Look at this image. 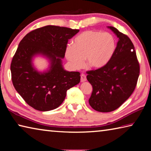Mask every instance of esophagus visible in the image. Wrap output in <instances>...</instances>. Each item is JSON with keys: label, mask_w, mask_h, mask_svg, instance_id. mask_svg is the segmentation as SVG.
<instances>
[{"label": "esophagus", "mask_w": 151, "mask_h": 151, "mask_svg": "<svg viewBox=\"0 0 151 151\" xmlns=\"http://www.w3.org/2000/svg\"><path fill=\"white\" fill-rule=\"evenodd\" d=\"M86 81V77L85 74H81V81L83 83V82H85Z\"/></svg>", "instance_id": "esophagus-1"}]
</instances>
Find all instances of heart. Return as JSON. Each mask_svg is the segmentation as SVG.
Returning <instances> with one entry per match:
<instances>
[{"instance_id": "1", "label": "heart", "mask_w": 151, "mask_h": 151, "mask_svg": "<svg viewBox=\"0 0 151 151\" xmlns=\"http://www.w3.org/2000/svg\"><path fill=\"white\" fill-rule=\"evenodd\" d=\"M115 50V40L111 33L87 30L75 38L73 45H68L65 57L75 69L84 65L85 57L87 65L101 68L111 59Z\"/></svg>"}]
</instances>
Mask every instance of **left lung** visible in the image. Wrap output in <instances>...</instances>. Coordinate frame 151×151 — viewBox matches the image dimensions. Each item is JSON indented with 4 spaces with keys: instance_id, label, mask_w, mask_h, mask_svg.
Returning a JSON list of instances; mask_svg holds the SVG:
<instances>
[{
    "instance_id": "8db88e82",
    "label": "left lung",
    "mask_w": 151,
    "mask_h": 151,
    "mask_svg": "<svg viewBox=\"0 0 151 151\" xmlns=\"http://www.w3.org/2000/svg\"><path fill=\"white\" fill-rule=\"evenodd\" d=\"M119 38L113 55L105 65L86 72L93 86L89 104L96 111L108 112L121 106L134 91L140 66L134 47L128 36L108 27Z\"/></svg>"
}]
</instances>
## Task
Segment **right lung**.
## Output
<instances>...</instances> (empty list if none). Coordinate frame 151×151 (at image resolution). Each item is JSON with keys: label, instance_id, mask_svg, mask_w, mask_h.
Returning <instances> with one entry per match:
<instances>
[{"label": "right lung", "instance_id": "right-lung-1", "mask_svg": "<svg viewBox=\"0 0 151 151\" xmlns=\"http://www.w3.org/2000/svg\"><path fill=\"white\" fill-rule=\"evenodd\" d=\"M78 32L48 25L28 33L20 42L11 65L12 81L18 93L32 108L40 111L57 109L67 90L80 83V73L65 70L61 60L68 39ZM37 54L50 59L49 70L40 73L33 67L32 58Z\"/></svg>", "mask_w": 151, "mask_h": 151}]
</instances>
